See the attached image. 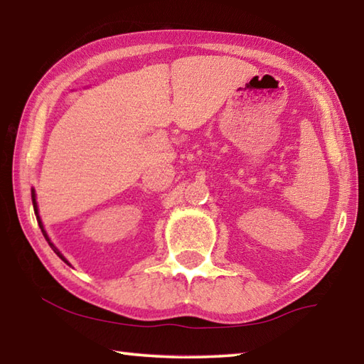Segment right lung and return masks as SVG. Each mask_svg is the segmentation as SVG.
<instances>
[{
  "instance_id": "add662e5",
  "label": "right lung",
  "mask_w": 364,
  "mask_h": 364,
  "mask_svg": "<svg viewBox=\"0 0 364 364\" xmlns=\"http://www.w3.org/2000/svg\"><path fill=\"white\" fill-rule=\"evenodd\" d=\"M32 202H33V210H35V215H36V220H38V225H40V228H41V232H43V236H45V239H46V241H48V244L49 245H51V249L54 250V252H56V254H58V257L60 258V260H63V262H65L67 264H70L69 262H67L65 260V258H64V255L63 254H60V252L56 249V247H54V244L51 242V241H49V237H48V234H46V231H45V228H43V223H41V220H40V215H38V207H36V199H35V189H32Z\"/></svg>"
}]
</instances>
